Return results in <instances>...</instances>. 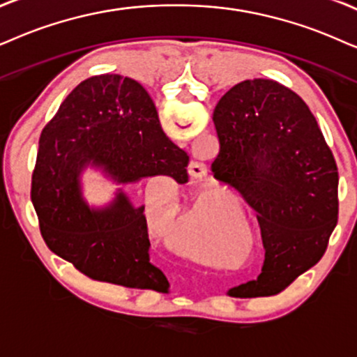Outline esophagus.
I'll list each match as a JSON object with an SVG mask.
<instances>
[{
	"instance_id": "esophagus-1",
	"label": "esophagus",
	"mask_w": 357,
	"mask_h": 357,
	"mask_svg": "<svg viewBox=\"0 0 357 357\" xmlns=\"http://www.w3.org/2000/svg\"><path fill=\"white\" fill-rule=\"evenodd\" d=\"M188 173L192 176V178L196 179H201L204 178L206 173H207V168L204 163H201V161H191L188 166Z\"/></svg>"
}]
</instances>
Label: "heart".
Returning a JSON list of instances; mask_svg holds the SVG:
<instances>
[{
    "label": "heart",
    "instance_id": "b5f03b06",
    "mask_svg": "<svg viewBox=\"0 0 357 357\" xmlns=\"http://www.w3.org/2000/svg\"><path fill=\"white\" fill-rule=\"evenodd\" d=\"M197 224H199V215H197L196 207L192 206V209H189V215H188L186 224H184V225H186L189 234H191V232H194V229L197 227Z\"/></svg>",
    "mask_w": 357,
    "mask_h": 357
}]
</instances>
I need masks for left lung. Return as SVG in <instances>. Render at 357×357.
I'll use <instances>...</instances> for the list:
<instances>
[{
  "instance_id": "1",
  "label": "left lung",
  "mask_w": 357,
  "mask_h": 357,
  "mask_svg": "<svg viewBox=\"0 0 357 357\" xmlns=\"http://www.w3.org/2000/svg\"><path fill=\"white\" fill-rule=\"evenodd\" d=\"M212 119V173L257 212L265 249L261 273L241 287L277 295L326 252L340 206L335 156L308 105L275 80L234 85Z\"/></svg>"
}]
</instances>
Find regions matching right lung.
<instances>
[{
    "label": "right lung",
    "mask_w": 357,
    "mask_h": 357,
    "mask_svg": "<svg viewBox=\"0 0 357 357\" xmlns=\"http://www.w3.org/2000/svg\"><path fill=\"white\" fill-rule=\"evenodd\" d=\"M188 163V153L165 135L142 84L119 74L89 77L40 133L31 184L40 236L85 277L168 290L165 273L150 261L145 206H135L123 188L160 174L186 183ZM85 170L121 186L105 205L84 199Z\"/></svg>",
    "instance_id": "obj_1"
}]
</instances>
